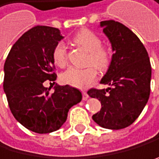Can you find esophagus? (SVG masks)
Wrapping results in <instances>:
<instances>
[{
    "instance_id": "esophagus-1",
    "label": "esophagus",
    "mask_w": 159,
    "mask_h": 159,
    "mask_svg": "<svg viewBox=\"0 0 159 159\" xmlns=\"http://www.w3.org/2000/svg\"><path fill=\"white\" fill-rule=\"evenodd\" d=\"M87 98H89V94L85 91H83V100H86Z\"/></svg>"
}]
</instances>
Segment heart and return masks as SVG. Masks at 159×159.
<instances>
[{
  "instance_id": "b5f03b06",
  "label": "heart",
  "mask_w": 159,
  "mask_h": 159,
  "mask_svg": "<svg viewBox=\"0 0 159 159\" xmlns=\"http://www.w3.org/2000/svg\"><path fill=\"white\" fill-rule=\"evenodd\" d=\"M74 42L83 47L89 52L86 59L87 65H92L84 69L70 68L61 75V80L65 84L76 87V89H86L95 81L98 70H106L112 60V54L108 47L102 45V39L98 34L92 30L84 28L76 32L74 36ZM53 60L59 67H65L68 62L67 46L64 42L60 41L53 49Z\"/></svg>"
}]
</instances>
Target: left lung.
Returning <instances> with one entry per match:
<instances>
[{
    "label": "left lung",
    "instance_id": "left-lung-1",
    "mask_svg": "<svg viewBox=\"0 0 159 159\" xmlns=\"http://www.w3.org/2000/svg\"><path fill=\"white\" fill-rule=\"evenodd\" d=\"M100 25L114 51L100 81L110 87L90 89L87 94L101 103L93 121L102 128L120 130L134 123L146 106L151 93L152 66L147 49L131 29L112 19Z\"/></svg>",
    "mask_w": 159,
    "mask_h": 159
}]
</instances>
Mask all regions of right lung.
<instances>
[{"instance_id":"right-lung-1","label":"right lung","mask_w":159,"mask_h":159,"mask_svg":"<svg viewBox=\"0 0 159 159\" xmlns=\"http://www.w3.org/2000/svg\"><path fill=\"white\" fill-rule=\"evenodd\" d=\"M62 38L58 28L36 25L18 38L5 62L4 89L11 111L22 126L37 134L60 129L70 108L83 98L79 89L68 84L57 85L54 92L43 84L46 80L55 84L52 53Z\"/></svg>"}]
</instances>
